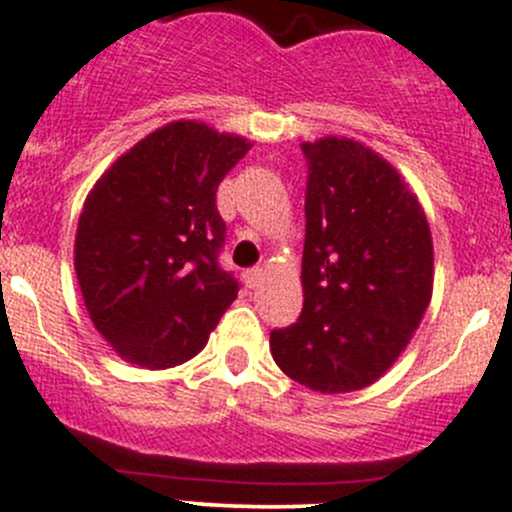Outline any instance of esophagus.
Here are the masks:
<instances>
[{
	"mask_svg": "<svg viewBox=\"0 0 512 512\" xmlns=\"http://www.w3.org/2000/svg\"><path fill=\"white\" fill-rule=\"evenodd\" d=\"M242 280H245L247 287H257L262 282V270L260 267H250V270L242 272Z\"/></svg>",
	"mask_w": 512,
	"mask_h": 512,
	"instance_id": "esophagus-1",
	"label": "esophagus"
}]
</instances>
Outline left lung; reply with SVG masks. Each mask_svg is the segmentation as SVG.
I'll list each match as a JSON object with an SVG mask.
<instances>
[{
    "label": "left lung",
    "mask_w": 512,
    "mask_h": 512,
    "mask_svg": "<svg viewBox=\"0 0 512 512\" xmlns=\"http://www.w3.org/2000/svg\"><path fill=\"white\" fill-rule=\"evenodd\" d=\"M305 302L270 332L280 370L317 393H352L388 370L433 295V240L418 197L347 137L305 142Z\"/></svg>",
    "instance_id": "obj_1"
}]
</instances>
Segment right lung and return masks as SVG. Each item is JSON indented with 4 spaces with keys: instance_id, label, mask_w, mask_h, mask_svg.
<instances>
[{
    "instance_id": "1",
    "label": "right lung",
    "mask_w": 512,
    "mask_h": 512,
    "mask_svg": "<svg viewBox=\"0 0 512 512\" xmlns=\"http://www.w3.org/2000/svg\"><path fill=\"white\" fill-rule=\"evenodd\" d=\"M250 150L180 119L137 142L89 192L74 270L99 335L132 365L190 360L237 297L220 265L225 220L217 187Z\"/></svg>"
}]
</instances>
